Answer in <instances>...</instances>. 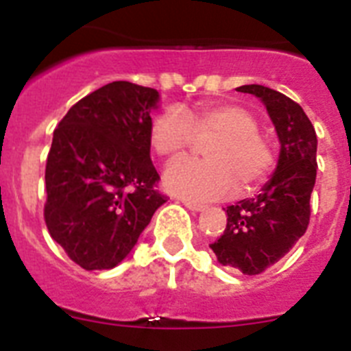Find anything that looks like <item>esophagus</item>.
<instances>
[{"label":"esophagus","mask_w":351,"mask_h":351,"mask_svg":"<svg viewBox=\"0 0 351 351\" xmlns=\"http://www.w3.org/2000/svg\"><path fill=\"white\" fill-rule=\"evenodd\" d=\"M181 202L184 204V207H188L190 210H193V213H202V210H206V206L193 202V200H186V198H182Z\"/></svg>","instance_id":"1"}]
</instances>
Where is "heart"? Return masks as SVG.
<instances>
[{"mask_svg":"<svg viewBox=\"0 0 351 351\" xmlns=\"http://www.w3.org/2000/svg\"><path fill=\"white\" fill-rule=\"evenodd\" d=\"M206 145L209 160L190 158L172 161L163 182L170 193L186 200L209 202L232 197L241 190H255L274 165L271 145L258 133L255 116L234 104H200L195 107H167L151 123L149 141L160 156L176 158L195 141Z\"/></svg>","mask_w":351,"mask_h":351,"instance_id":"1","label":"heart"}]
</instances>
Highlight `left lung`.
I'll return each instance as SVG.
<instances>
[{
	"label": "left lung",
	"instance_id": "left-lung-1",
	"mask_svg": "<svg viewBox=\"0 0 351 351\" xmlns=\"http://www.w3.org/2000/svg\"><path fill=\"white\" fill-rule=\"evenodd\" d=\"M262 100L280 138V158L258 195L226 207V228L210 250L225 267L255 276L283 258L309 225L316 179V132L299 104L250 84L237 88Z\"/></svg>",
	"mask_w": 351,
	"mask_h": 351
}]
</instances>
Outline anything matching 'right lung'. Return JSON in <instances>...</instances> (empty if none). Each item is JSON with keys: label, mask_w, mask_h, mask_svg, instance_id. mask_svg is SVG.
<instances>
[{"label": "right lung", "mask_w": 351, "mask_h": 351, "mask_svg": "<svg viewBox=\"0 0 351 351\" xmlns=\"http://www.w3.org/2000/svg\"><path fill=\"white\" fill-rule=\"evenodd\" d=\"M153 88L116 80L77 101L54 130L45 167V223L66 255L86 271L119 265L153 214L158 193L151 161Z\"/></svg>", "instance_id": "add662e5"}]
</instances>
